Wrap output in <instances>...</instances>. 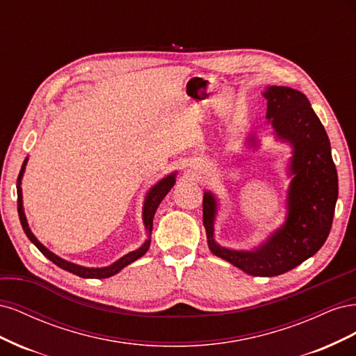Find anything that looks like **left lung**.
Segmentation results:
<instances>
[{
  "label": "left lung",
  "mask_w": 356,
  "mask_h": 356,
  "mask_svg": "<svg viewBox=\"0 0 356 356\" xmlns=\"http://www.w3.org/2000/svg\"><path fill=\"white\" fill-rule=\"evenodd\" d=\"M266 117L279 139L293 147L286 220L260 248L234 251L213 241L217 200L203 196V225L212 254L252 276H277L315 255L325 243L339 196L337 170L331 157L330 139L306 95L284 86H270ZM250 141L255 144V139Z\"/></svg>",
  "instance_id": "1"
}]
</instances>
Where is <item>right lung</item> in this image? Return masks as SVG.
Instances as JSON below:
<instances>
[{
  "label": "right lung",
  "mask_w": 356,
  "mask_h": 356,
  "mask_svg": "<svg viewBox=\"0 0 356 356\" xmlns=\"http://www.w3.org/2000/svg\"><path fill=\"white\" fill-rule=\"evenodd\" d=\"M26 161L28 159H25L22 169L19 172V177H17V212H19V218H20V224H22V229L25 232V234L28 236V239L34 243L38 250L42 252V255L47 257L51 263H55L58 267L63 268V270H67L70 273L77 275L80 277H92V279H102V277H110L115 273H118L122 270L123 267H126L127 264L134 263L135 260H138L139 257H143L149 248V234H152L153 230V218H154V213L157 211V207L160 204V202L163 200V197L168 195L170 191V188L174 187L175 184V174H170L166 178H163L161 181H159L154 187L149 188L148 195L145 197L144 202V209H143V217H144V224H145V229L148 232V239L144 242V245L141 248H138L136 251L129 252L126 255H123L120 260H117L115 263H113L108 267H101V268H89V267H83L79 264H74L70 263L67 260H63V258L55 255L53 252H50L44 245H41L38 242V239L35 238L34 234H32L26 217H25V212H24V204H22V188H20V182H22V177H24V172H25V166H26Z\"/></svg>",
  "instance_id": "right-lung-1"
}]
</instances>
